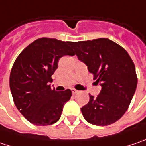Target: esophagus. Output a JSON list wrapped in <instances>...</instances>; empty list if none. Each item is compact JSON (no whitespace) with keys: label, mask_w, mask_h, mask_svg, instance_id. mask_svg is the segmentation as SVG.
Returning a JSON list of instances; mask_svg holds the SVG:
<instances>
[{"label":"esophagus","mask_w":146,"mask_h":146,"mask_svg":"<svg viewBox=\"0 0 146 146\" xmlns=\"http://www.w3.org/2000/svg\"><path fill=\"white\" fill-rule=\"evenodd\" d=\"M72 92H73V94L74 95V94H77V93L78 92V91L76 90V89H74V88H72Z\"/></svg>","instance_id":"esophagus-1"}]
</instances>
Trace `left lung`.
Returning <instances> with one entry per match:
<instances>
[{"mask_svg": "<svg viewBox=\"0 0 146 146\" xmlns=\"http://www.w3.org/2000/svg\"><path fill=\"white\" fill-rule=\"evenodd\" d=\"M70 45L102 87L97 98L89 95L88 103L81 108L82 116L96 125L116 122L128 109L136 89L132 59L125 49L108 39L71 42Z\"/></svg>", "mask_w": 146, "mask_h": 146, "instance_id": "left-lung-1", "label": "left lung"}]
</instances>
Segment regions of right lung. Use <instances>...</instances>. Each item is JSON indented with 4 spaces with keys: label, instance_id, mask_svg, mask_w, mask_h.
<instances>
[{
    "label": "right lung",
    "instance_id": "obj_1",
    "mask_svg": "<svg viewBox=\"0 0 146 146\" xmlns=\"http://www.w3.org/2000/svg\"><path fill=\"white\" fill-rule=\"evenodd\" d=\"M71 42L41 38L25 48L14 63L10 88L15 105L30 122L48 125L57 122L64 104L70 99V89L57 92L48 82L65 55H74Z\"/></svg>",
    "mask_w": 146,
    "mask_h": 146
}]
</instances>
